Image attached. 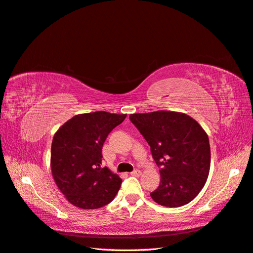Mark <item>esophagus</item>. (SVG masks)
Masks as SVG:
<instances>
[{
  "instance_id": "obj_1",
  "label": "esophagus",
  "mask_w": 253,
  "mask_h": 253,
  "mask_svg": "<svg viewBox=\"0 0 253 253\" xmlns=\"http://www.w3.org/2000/svg\"><path fill=\"white\" fill-rule=\"evenodd\" d=\"M131 176H140L141 175V170L140 169H134L133 171H131Z\"/></svg>"
}]
</instances>
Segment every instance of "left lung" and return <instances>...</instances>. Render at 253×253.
<instances>
[{"mask_svg":"<svg viewBox=\"0 0 253 253\" xmlns=\"http://www.w3.org/2000/svg\"><path fill=\"white\" fill-rule=\"evenodd\" d=\"M129 119L160 169L161 182L151 198L169 208L191 203L210 171L211 148L203 127L187 114L172 111L135 113Z\"/></svg>","mask_w":253,"mask_h":253,"instance_id":"left-lung-1","label":"left lung"}]
</instances>
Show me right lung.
<instances>
[{
  "instance_id": "obj_1",
  "label": "right lung",
  "mask_w": 253,
  "mask_h": 253,
  "mask_svg": "<svg viewBox=\"0 0 253 253\" xmlns=\"http://www.w3.org/2000/svg\"><path fill=\"white\" fill-rule=\"evenodd\" d=\"M125 119L126 114L105 111L78 114L55 133L50 150L52 174L72 205L92 210L114 199L122 179L102 168V148L108 134Z\"/></svg>"
}]
</instances>
